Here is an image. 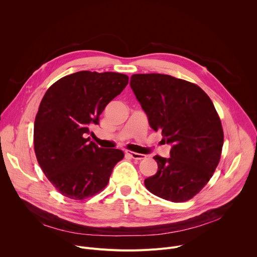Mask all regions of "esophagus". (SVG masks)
Here are the masks:
<instances>
[{"label":"esophagus","instance_id":"obj_1","mask_svg":"<svg viewBox=\"0 0 257 257\" xmlns=\"http://www.w3.org/2000/svg\"><path fill=\"white\" fill-rule=\"evenodd\" d=\"M125 154L127 156H129L130 158L134 159V160H143V159H145V155H142V154H137V153H133V152H130V151H126Z\"/></svg>","mask_w":257,"mask_h":257}]
</instances>
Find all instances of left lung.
I'll return each mask as SVG.
<instances>
[{"label": "left lung", "mask_w": 257, "mask_h": 257, "mask_svg": "<svg viewBox=\"0 0 257 257\" xmlns=\"http://www.w3.org/2000/svg\"><path fill=\"white\" fill-rule=\"evenodd\" d=\"M130 86L150 126L171 145L170 158L154 157L158 172L144 180L146 188L173 202L191 199L222 154L224 132L211 99L196 84L158 73L133 74Z\"/></svg>", "instance_id": "obj_1"}]
</instances>
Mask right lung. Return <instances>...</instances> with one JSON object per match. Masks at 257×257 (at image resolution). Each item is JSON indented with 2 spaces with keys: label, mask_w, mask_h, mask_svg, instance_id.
I'll return each mask as SVG.
<instances>
[{
  "label": "right lung",
  "mask_w": 257,
  "mask_h": 257,
  "mask_svg": "<svg viewBox=\"0 0 257 257\" xmlns=\"http://www.w3.org/2000/svg\"><path fill=\"white\" fill-rule=\"evenodd\" d=\"M128 79L116 72L79 71L59 79L44 95L34 121V151L64 196L80 200L96 194L123 159L122 151L98 148L85 136Z\"/></svg>",
  "instance_id": "obj_1"
}]
</instances>
